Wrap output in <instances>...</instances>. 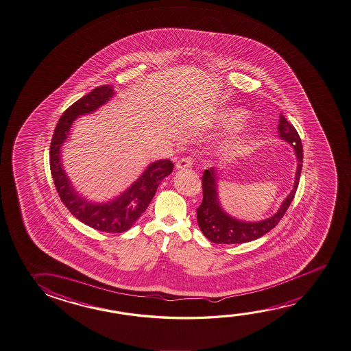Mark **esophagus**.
<instances>
[{"label": "esophagus", "instance_id": "esophagus-1", "mask_svg": "<svg viewBox=\"0 0 351 351\" xmlns=\"http://www.w3.org/2000/svg\"><path fill=\"white\" fill-rule=\"evenodd\" d=\"M193 159L191 156H184L182 159H180L176 164V169H186V167H192Z\"/></svg>", "mask_w": 351, "mask_h": 351}]
</instances>
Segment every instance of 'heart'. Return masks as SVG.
<instances>
[{"label":"heart","mask_w":351,"mask_h":351,"mask_svg":"<svg viewBox=\"0 0 351 351\" xmlns=\"http://www.w3.org/2000/svg\"><path fill=\"white\" fill-rule=\"evenodd\" d=\"M243 120H245V112L241 110H228L221 115L223 123L228 127L239 126L241 125Z\"/></svg>","instance_id":"heart-1"}]
</instances>
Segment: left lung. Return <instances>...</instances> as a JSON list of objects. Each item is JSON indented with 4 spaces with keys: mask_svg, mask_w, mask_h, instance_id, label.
Masks as SVG:
<instances>
[{
    "mask_svg": "<svg viewBox=\"0 0 351 351\" xmlns=\"http://www.w3.org/2000/svg\"><path fill=\"white\" fill-rule=\"evenodd\" d=\"M279 137L291 144L295 149V154L298 158V170L295 176V184L290 195L287 199L282 202V207L273 217L265 219L258 223H246L234 219L221 209L219 204L218 190L217 182L218 178L214 169L206 170L202 176V189H203V201L201 206L197 208V220L203 235L207 237L209 241L214 243H243V242L257 240L261 236L269 232L276 224L282 220L284 214L287 213V208L291 204L298 186L300 182V175L302 170V143L299 133L295 127L287 122L284 116L280 115L279 125H278Z\"/></svg>",
    "mask_w": 351,
    "mask_h": 351,
    "instance_id": "obj_1",
    "label": "left lung"
}]
</instances>
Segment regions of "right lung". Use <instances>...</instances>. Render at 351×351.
Segmentation results:
<instances>
[{"instance_id": "add662e5", "label": "right lung", "mask_w": 351, "mask_h": 351, "mask_svg": "<svg viewBox=\"0 0 351 351\" xmlns=\"http://www.w3.org/2000/svg\"><path fill=\"white\" fill-rule=\"evenodd\" d=\"M114 95V86H97L89 94L72 104L58 120L50 144V170L58 195L72 215L82 223L105 232H123L145 212L162 178L173 173V164L167 159L150 164L143 175L112 202L94 204L75 193L61 167L60 148L69 136L72 122L80 115L89 114Z\"/></svg>"}]
</instances>
